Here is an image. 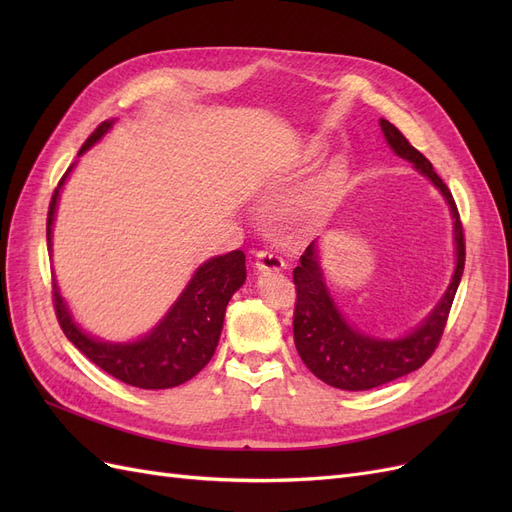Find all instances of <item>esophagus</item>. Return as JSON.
<instances>
[{
    "label": "esophagus",
    "mask_w": 512,
    "mask_h": 512,
    "mask_svg": "<svg viewBox=\"0 0 512 512\" xmlns=\"http://www.w3.org/2000/svg\"><path fill=\"white\" fill-rule=\"evenodd\" d=\"M284 260L277 256V254H271V252H258L256 254V269L260 273H280L284 271Z\"/></svg>",
    "instance_id": "esophagus-1"
}]
</instances>
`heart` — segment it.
<instances>
[{
    "label": "heart",
    "instance_id": "b5f03b06",
    "mask_svg": "<svg viewBox=\"0 0 512 512\" xmlns=\"http://www.w3.org/2000/svg\"><path fill=\"white\" fill-rule=\"evenodd\" d=\"M346 175V166L342 162H333L324 173H320L316 179L309 181L305 188L294 196L290 203L286 205L284 218L288 224L299 226V228H309L318 224L324 213L329 211L333 196L339 188Z\"/></svg>",
    "mask_w": 512,
    "mask_h": 512
}]
</instances>
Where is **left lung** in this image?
Segmentation results:
<instances>
[{"label":"left lung","instance_id":"left-lung-1","mask_svg":"<svg viewBox=\"0 0 512 512\" xmlns=\"http://www.w3.org/2000/svg\"><path fill=\"white\" fill-rule=\"evenodd\" d=\"M380 128L386 143L399 158L408 160L416 173L429 179L448 205L453 218V243H455V271L442 299L431 309L429 316L401 337H374L367 335L346 320L333 301L324 271L320 265L318 239L307 245L301 256V265L294 269V286H297V305H294V346L309 367V371L322 382L342 391H369L408 376L421 367L436 350L444 324L451 312L455 292L459 288L463 265H466V243L463 228L451 190L436 175L431 162L416 151L408 138L401 134L391 121L380 119Z\"/></svg>","mask_w":512,"mask_h":512}]
</instances>
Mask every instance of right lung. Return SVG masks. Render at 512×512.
Wrapping results in <instances>:
<instances>
[{"mask_svg": "<svg viewBox=\"0 0 512 512\" xmlns=\"http://www.w3.org/2000/svg\"><path fill=\"white\" fill-rule=\"evenodd\" d=\"M113 123L115 119L102 121L81 147L79 156L102 141V136L113 128ZM74 166L76 162L61 177L49 205L46 243H49L51 254L59 194ZM243 282L245 254L241 250L205 260L156 327L143 337L132 339V342H108V339L89 335L74 320L68 303L61 297L57 280H53V303L66 337L91 363H96L113 378L136 386V389L158 391L188 382L211 361L222 335L226 305Z\"/></svg>", "mask_w": 512, "mask_h": 512, "instance_id": "obj_1", "label": "right lung"}]
</instances>
